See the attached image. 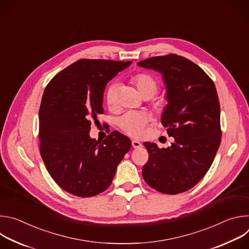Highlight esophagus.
I'll list each match as a JSON object with an SVG mask.
<instances>
[{
    "label": "esophagus",
    "instance_id": "1",
    "mask_svg": "<svg viewBox=\"0 0 249 249\" xmlns=\"http://www.w3.org/2000/svg\"><path fill=\"white\" fill-rule=\"evenodd\" d=\"M142 146H143V145H142V143H140L139 141H136V140H133V141H132V147H133V148L139 149V148H141Z\"/></svg>",
    "mask_w": 249,
    "mask_h": 249
}]
</instances>
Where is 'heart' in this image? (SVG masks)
Returning <instances> with one entry per match:
<instances>
[{
    "mask_svg": "<svg viewBox=\"0 0 249 249\" xmlns=\"http://www.w3.org/2000/svg\"><path fill=\"white\" fill-rule=\"evenodd\" d=\"M132 83L137 87L140 93L144 97L153 96L158 90L157 80L146 73H141L132 78ZM105 100L109 107H113L117 103V84L112 83L105 92ZM150 121V116L144 112L128 111L118 118V126L132 137H141L145 132V128Z\"/></svg>",
    "mask_w": 249,
    "mask_h": 249,
    "instance_id": "b5f03b06",
    "label": "heart"
}]
</instances>
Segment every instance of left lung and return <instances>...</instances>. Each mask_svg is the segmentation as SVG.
<instances>
[{"label": "left lung", "instance_id": "obj_1", "mask_svg": "<svg viewBox=\"0 0 249 249\" xmlns=\"http://www.w3.org/2000/svg\"><path fill=\"white\" fill-rule=\"evenodd\" d=\"M158 71L166 88L168 104L161 116L168 148L145 142L149 160L143 166L148 185L164 194H178L195 186L207 173L221 144V110L214 82L185 57L168 54L140 61Z\"/></svg>", "mask_w": 249, "mask_h": 249}]
</instances>
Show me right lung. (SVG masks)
Returning a JSON list of instances; mask_svg holds the SVG:
<instances>
[{
  "instance_id": "1",
  "label": "right lung",
  "mask_w": 249,
  "mask_h": 249,
  "mask_svg": "<svg viewBox=\"0 0 249 249\" xmlns=\"http://www.w3.org/2000/svg\"><path fill=\"white\" fill-rule=\"evenodd\" d=\"M82 59L58 73L44 89L39 108L40 155L54 181L78 197L107 189L117 165L131 149L118 131L103 141L89 137L91 121L103 113L106 84L131 65Z\"/></svg>"
}]
</instances>
